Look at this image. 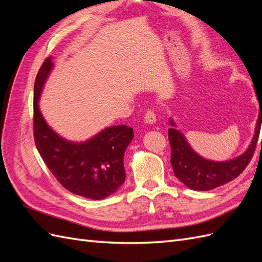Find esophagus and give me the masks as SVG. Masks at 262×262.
Masks as SVG:
<instances>
[{"instance_id":"34e87169","label":"esophagus","mask_w":262,"mask_h":262,"mask_svg":"<svg viewBox=\"0 0 262 262\" xmlns=\"http://www.w3.org/2000/svg\"><path fill=\"white\" fill-rule=\"evenodd\" d=\"M144 121L146 123H150V124L154 123L156 121V115H155V113L153 112V110L148 109L147 112L145 113V115H144Z\"/></svg>"}]
</instances>
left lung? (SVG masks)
<instances>
[{
    "instance_id": "1",
    "label": "left lung",
    "mask_w": 262,
    "mask_h": 262,
    "mask_svg": "<svg viewBox=\"0 0 262 262\" xmlns=\"http://www.w3.org/2000/svg\"><path fill=\"white\" fill-rule=\"evenodd\" d=\"M259 107L260 112L255 136L252 138L249 147L244 154L231 161L212 162L205 160L191 148L184 134L176 129L170 128L168 130V139L171 148L170 163L175 176L188 188L199 190V191L214 189L238 177L247 167L255 153L262 123V104L260 102ZM169 123L175 125L172 120H169Z\"/></svg>"
}]
</instances>
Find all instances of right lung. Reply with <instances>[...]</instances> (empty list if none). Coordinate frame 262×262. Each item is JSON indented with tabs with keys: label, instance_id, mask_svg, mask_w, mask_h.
I'll return each mask as SVG.
<instances>
[{
	"label": "right lung",
	"instance_id": "1",
	"mask_svg": "<svg viewBox=\"0 0 262 262\" xmlns=\"http://www.w3.org/2000/svg\"><path fill=\"white\" fill-rule=\"evenodd\" d=\"M53 67L51 57L42 63L34 86L35 144L47 167L69 191L100 200L116 192L125 179L123 155L132 141L133 129L115 125L84 143L59 137L47 124L38 107L43 84Z\"/></svg>",
	"mask_w": 262,
	"mask_h": 262
}]
</instances>
